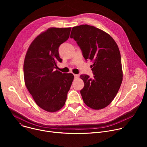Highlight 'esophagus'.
Segmentation results:
<instances>
[{
	"mask_svg": "<svg viewBox=\"0 0 147 147\" xmlns=\"http://www.w3.org/2000/svg\"><path fill=\"white\" fill-rule=\"evenodd\" d=\"M74 76L75 78H78L79 77L78 74H74Z\"/></svg>",
	"mask_w": 147,
	"mask_h": 147,
	"instance_id": "34e87169",
	"label": "esophagus"
}]
</instances>
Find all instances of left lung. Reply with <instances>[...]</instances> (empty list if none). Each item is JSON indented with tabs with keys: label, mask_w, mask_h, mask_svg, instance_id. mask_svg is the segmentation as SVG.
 Returning <instances> with one entry per match:
<instances>
[{
	"label": "left lung",
	"mask_w": 147,
	"mask_h": 147,
	"mask_svg": "<svg viewBox=\"0 0 147 147\" xmlns=\"http://www.w3.org/2000/svg\"><path fill=\"white\" fill-rule=\"evenodd\" d=\"M70 38L80 48L91 65L94 78L81 74L84 87L80 91L86 105L93 109L107 107L116 96L123 80L120 51L115 40L107 32L89 25L72 28Z\"/></svg>",
	"instance_id": "8db88e82"
}]
</instances>
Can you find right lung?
<instances>
[{
  "mask_svg": "<svg viewBox=\"0 0 147 147\" xmlns=\"http://www.w3.org/2000/svg\"><path fill=\"white\" fill-rule=\"evenodd\" d=\"M71 28H50L32 41L24 62L25 84L37 105L55 112L66 102L74 76L55 70L61 62L59 48L69 38Z\"/></svg>",
  "mask_w": 147,
  "mask_h": 147,
  "instance_id": "add662e5",
  "label": "right lung"
}]
</instances>
